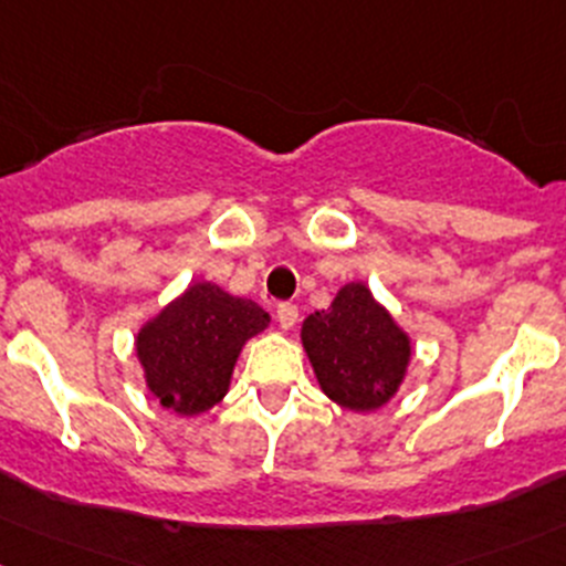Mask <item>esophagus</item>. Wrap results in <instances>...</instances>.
I'll use <instances>...</instances> for the list:
<instances>
[{"mask_svg":"<svg viewBox=\"0 0 566 566\" xmlns=\"http://www.w3.org/2000/svg\"><path fill=\"white\" fill-rule=\"evenodd\" d=\"M275 313H277V324H281L283 329H291V326L296 324V318H300V311H296V305H291V302H281Z\"/></svg>","mask_w":566,"mask_h":566,"instance_id":"34e87169","label":"esophagus"}]
</instances>
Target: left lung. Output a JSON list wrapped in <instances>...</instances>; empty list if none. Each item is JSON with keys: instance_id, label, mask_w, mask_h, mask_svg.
I'll return each mask as SVG.
<instances>
[{"instance_id": "8db88e82", "label": "left lung", "mask_w": 566, "mask_h": 566, "mask_svg": "<svg viewBox=\"0 0 566 566\" xmlns=\"http://www.w3.org/2000/svg\"><path fill=\"white\" fill-rule=\"evenodd\" d=\"M302 346L324 392L354 411L387 403L411 357L409 337L363 283L343 285L326 311L305 318Z\"/></svg>"}]
</instances>
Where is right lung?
Wrapping results in <instances>:
<instances>
[{
	"label": "right lung",
	"instance_id": "obj_1",
	"mask_svg": "<svg viewBox=\"0 0 566 566\" xmlns=\"http://www.w3.org/2000/svg\"><path fill=\"white\" fill-rule=\"evenodd\" d=\"M270 316L255 302L196 283L138 332V359L147 384L166 409L201 413L226 395L248 337Z\"/></svg>",
	"mask_w": 566,
	"mask_h": 566
}]
</instances>
